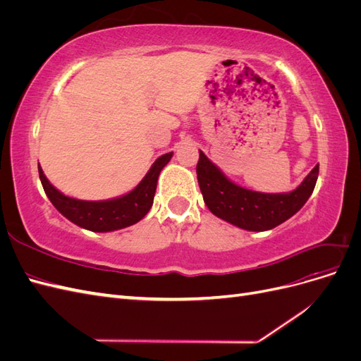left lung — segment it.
I'll return each mask as SVG.
<instances>
[{"instance_id":"left-lung-1","label":"left lung","mask_w":361,"mask_h":361,"mask_svg":"<svg viewBox=\"0 0 361 361\" xmlns=\"http://www.w3.org/2000/svg\"><path fill=\"white\" fill-rule=\"evenodd\" d=\"M318 174L316 166L293 191L268 194L233 183L202 150L197 162V180L207 209L250 232L271 231L297 214L312 195Z\"/></svg>"}]
</instances>
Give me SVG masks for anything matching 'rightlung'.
<instances>
[{
    "mask_svg": "<svg viewBox=\"0 0 361 361\" xmlns=\"http://www.w3.org/2000/svg\"><path fill=\"white\" fill-rule=\"evenodd\" d=\"M171 157L173 152L159 157L133 191L110 200H78L64 195L51 185L40 166L39 178L51 203L69 221L92 232H113L138 223L150 211L154 204L158 176Z\"/></svg>",
    "mask_w": 361,
    "mask_h": 361,
    "instance_id": "right-lung-1",
    "label": "right lung"
}]
</instances>
